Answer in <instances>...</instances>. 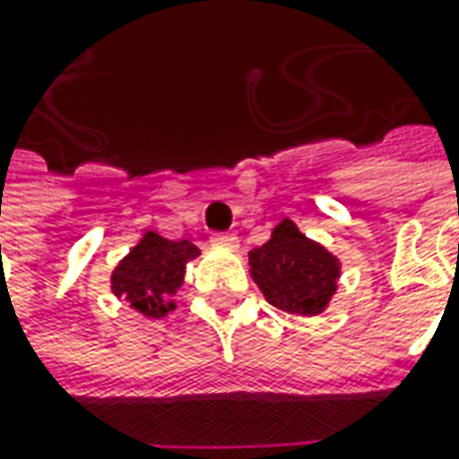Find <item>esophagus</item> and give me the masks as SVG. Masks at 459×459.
<instances>
[{
  "label": "esophagus",
  "mask_w": 459,
  "mask_h": 459,
  "mask_svg": "<svg viewBox=\"0 0 459 459\" xmlns=\"http://www.w3.org/2000/svg\"><path fill=\"white\" fill-rule=\"evenodd\" d=\"M212 245H220V247H238V238H235V235H227V232H214V235H212Z\"/></svg>",
  "instance_id": "1"
}]
</instances>
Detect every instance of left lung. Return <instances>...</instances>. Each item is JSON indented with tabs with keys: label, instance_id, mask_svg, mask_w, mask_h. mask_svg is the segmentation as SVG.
<instances>
[{
	"label": "left lung",
	"instance_id": "left-lung-1",
	"mask_svg": "<svg viewBox=\"0 0 459 459\" xmlns=\"http://www.w3.org/2000/svg\"><path fill=\"white\" fill-rule=\"evenodd\" d=\"M250 273L268 304L289 314H319L337 291L340 263L283 220L265 245L250 253Z\"/></svg>",
	"mask_w": 459,
	"mask_h": 459
}]
</instances>
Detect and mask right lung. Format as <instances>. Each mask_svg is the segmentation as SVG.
I'll return each mask as SVG.
<instances>
[{
  "mask_svg": "<svg viewBox=\"0 0 459 459\" xmlns=\"http://www.w3.org/2000/svg\"><path fill=\"white\" fill-rule=\"evenodd\" d=\"M199 255L188 239H166L148 232L112 273V291L140 314L160 319L173 308L170 296L184 283L186 263Z\"/></svg>",
  "mask_w": 459,
  "mask_h": 459,
  "instance_id": "add662e5",
  "label": "right lung"
}]
</instances>
